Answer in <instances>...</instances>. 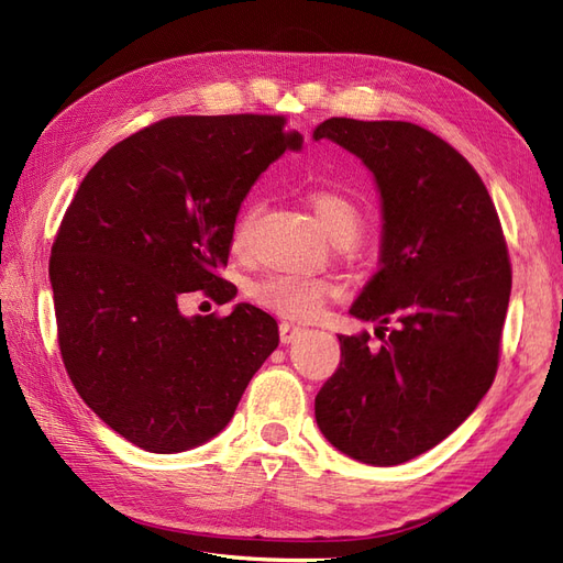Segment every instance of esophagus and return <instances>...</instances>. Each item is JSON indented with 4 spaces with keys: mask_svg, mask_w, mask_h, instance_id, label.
<instances>
[{
    "mask_svg": "<svg viewBox=\"0 0 563 563\" xmlns=\"http://www.w3.org/2000/svg\"><path fill=\"white\" fill-rule=\"evenodd\" d=\"M303 330L299 325H290V323H280V342L283 344H292L297 336L301 334Z\"/></svg>",
    "mask_w": 563,
    "mask_h": 563,
    "instance_id": "34e87169",
    "label": "esophagus"
}]
</instances>
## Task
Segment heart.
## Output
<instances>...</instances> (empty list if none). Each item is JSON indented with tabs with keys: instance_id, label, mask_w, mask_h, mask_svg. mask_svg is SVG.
Returning a JSON list of instances; mask_svg holds the SVG:
<instances>
[{
	"instance_id": "1",
	"label": "heart",
	"mask_w": 563,
	"mask_h": 563,
	"mask_svg": "<svg viewBox=\"0 0 563 563\" xmlns=\"http://www.w3.org/2000/svg\"><path fill=\"white\" fill-rule=\"evenodd\" d=\"M309 205L320 229L325 231L332 243L358 238L363 229L361 210L342 192L316 190L309 196ZM256 217H260V205H250L235 227V247H243L247 243ZM330 295V283L301 276H268L252 287V297L260 307L290 320H309L318 316Z\"/></svg>"
}]
</instances>
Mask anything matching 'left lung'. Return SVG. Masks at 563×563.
I'll list each match as a JSON object with an SVG mask.
<instances>
[{
	"label": "left lung",
	"instance_id": "1",
	"mask_svg": "<svg viewBox=\"0 0 563 563\" xmlns=\"http://www.w3.org/2000/svg\"><path fill=\"white\" fill-rule=\"evenodd\" d=\"M313 139L342 146L379 190V268L349 313L396 328L340 334L342 361L316 422L344 455L391 467L427 453L490 389L511 292L495 205L474 167L412 122L330 118Z\"/></svg>",
	"mask_w": 563,
	"mask_h": 563
}]
</instances>
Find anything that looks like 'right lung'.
I'll return each mask as SVG.
<instances>
[{
    "label": "right lung",
    "mask_w": 563,
    "mask_h": 563,
    "mask_svg": "<svg viewBox=\"0 0 563 563\" xmlns=\"http://www.w3.org/2000/svg\"><path fill=\"white\" fill-rule=\"evenodd\" d=\"M276 115L167 118L112 146L60 221L49 280L58 346L85 404L130 443L172 455L231 422L278 323L252 303L184 316L179 299L235 297L219 278L240 205L285 151Z\"/></svg>",
    "instance_id": "right-lung-1"
}]
</instances>
